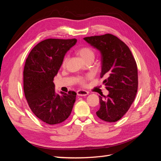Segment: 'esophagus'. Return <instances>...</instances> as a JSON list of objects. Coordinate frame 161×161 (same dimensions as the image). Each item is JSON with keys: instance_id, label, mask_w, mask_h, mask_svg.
I'll list each match as a JSON object with an SVG mask.
<instances>
[{"instance_id": "esophagus-1", "label": "esophagus", "mask_w": 161, "mask_h": 161, "mask_svg": "<svg viewBox=\"0 0 161 161\" xmlns=\"http://www.w3.org/2000/svg\"><path fill=\"white\" fill-rule=\"evenodd\" d=\"M89 94V92L85 90H79L77 91V95L79 96H86Z\"/></svg>"}]
</instances>
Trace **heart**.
<instances>
[{
  "label": "heart",
  "instance_id": "obj_1",
  "mask_svg": "<svg viewBox=\"0 0 161 161\" xmlns=\"http://www.w3.org/2000/svg\"><path fill=\"white\" fill-rule=\"evenodd\" d=\"M76 53L79 54L81 58L82 59L86 61L88 59H90V58H92L93 59L95 57V52L93 51V50L92 49L91 47H88V46H83L79 47V49L76 50ZM67 62V57H64V59L62 60V66H65L66 63ZM91 78V76L89 75L86 77H79L78 79V82H79V84L84 86L86 84V82L87 80H89Z\"/></svg>",
  "mask_w": 161,
  "mask_h": 161
}]
</instances>
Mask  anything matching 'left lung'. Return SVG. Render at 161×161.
I'll list each match as a JSON object with an SVG mask.
<instances>
[{
  "label": "left lung",
  "mask_w": 161,
  "mask_h": 161,
  "mask_svg": "<svg viewBox=\"0 0 161 161\" xmlns=\"http://www.w3.org/2000/svg\"><path fill=\"white\" fill-rule=\"evenodd\" d=\"M84 40L99 50L101 55L100 77L109 91L108 96H99V118L108 122L120 119L130 109L138 91V69L130 48L118 37L107 33L86 37Z\"/></svg>",
  "instance_id": "8db88e82"
}]
</instances>
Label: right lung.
<instances>
[{
    "label": "right lung",
    "mask_w": 161,
    "mask_h": 161,
    "mask_svg": "<svg viewBox=\"0 0 161 161\" xmlns=\"http://www.w3.org/2000/svg\"><path fill=\"white\" fill-rule=\"evenodd\" d=\"M76 39H47L34 47L25 61L23 90L27 103L37 118L47 124H58L71 114L76 93H56L53 78L66 52L76 44Z\"/></svg>",
    "instance_id": "add662e5"
}]
</instances>
